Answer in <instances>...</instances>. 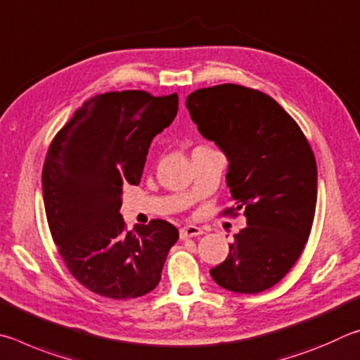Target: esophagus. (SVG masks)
I'll list each match as a JSON object with an SVG mask.
<instances>
[{"label": "esophagus", "mask_w": 360, "mask_h": 360, "mask_svg": "<svg viewBox=\"0 0 360 360\" xmlns=\"http://www.w3.org/2000/svg\"><path fill=\"white\" fill-rule=\"evenodd\" d=\"M200 234H202V229L198 228V226L188 224V226H184V228H180V238H190Z\"/></svg>", "instance_id": "34e87169"}]
</instances>
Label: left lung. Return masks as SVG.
Listing matches in <instances>:
<instances>
[{
    "label": "left lung",
    "mask_w": 360,
    "mask_h": 360,
    "mask_svg": "<svg viewBox=\"0 0 360 360\" xmlns=\"http://www.w3.org/2000/svg\"><path fill=\"white\" fill-rule=\"evenodd\" d=\"M191 120L229 160L226 179L247 217L226 261L210 270L217 285L256 294L281 281L302 255L316 209V160L295 120L269 94L223 84L188 94Z\"/></svg>",
    "instance_id": "1"
}]
</instances>
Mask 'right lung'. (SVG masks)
Listing matches in <instances>:
<instances>
[{
  "label": "right lung",
  "instance_id": "obj_1",
  "mask_svg": "<svg viewBox=\"0 0 360 360\" xmlns=\"http://www.w3.org/2000/svg\"><path fill=\"white\" fill-rule=\"evenodd\" d=\"M176 93L98 94L56 132L42 167L50 234L82 286L109 299L141 297L158 286L179 231L164 219L126 229L124 185H139L150 143L174 122Z\"/></svg>",
  "mask_w": 360,
  "mask_h": 360
}]
</instances>
